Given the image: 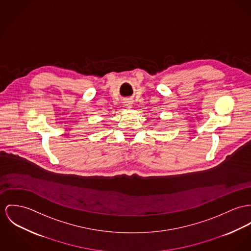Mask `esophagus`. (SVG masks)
<instances>
[{
	"label": "esophagus",
	"instance_id": "34e87169",
	"mask_svg": "<svg viewBox=\"0 0 251 251\" xmlns=\"http://www.w3.org/2000/svg\"><path fill=\"white\" fill-rule=\"evenodd\" d=\"M124 105H125L126 107H128V108H131L132 105H133V102H132L131 100H126V101L124 102Z\"/></svg>",
	"mask_w": 251,
	"mask_h": 251
}]
</instances>
